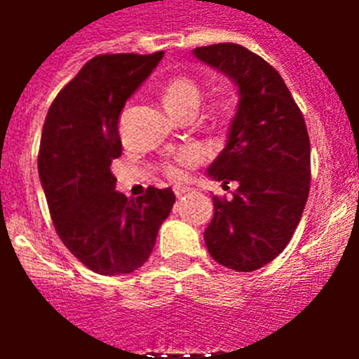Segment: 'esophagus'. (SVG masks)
I'll use <instances>...</instances> for the list:
<instances>
[{"label": "esophagus", "mask_w": 359, "mask_h": 359, "mask_svg": "<svg viewBox=\"0 0 359 359\" xmlns=\"http://www.w3.org/2000/svg\"><path fill=\"white\" fill-rule=\"evenodd\" d=\"M186 191H188V188H177V190H175V196L182 197L186 194Z\"/></svg>", "instance_id": "34e87169"}]
</instances>
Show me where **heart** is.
I'll return each instance as SVG.
<instances>
[{"label":"heart","instance_id":"1","mask_svg":"<svg viewBox=\"0 0 359 359\" xmlns=\"http://www.w3.org/2000/svg\"><path fill=\"white\" fill-rule=\"evenodd\" d=\"M162 98L165 108L173 115L180 117V115L190 114V111H197L203 100V93L201 87L197 86V81L191 80L190 76H173L163 83ZM197 160H199V152L194 151V149H186V151L179 152L175 160L165 163L163 171L169 179L179 180L186 165L196 163Z\"/></svg>","mask_w":359,"mask_h":359}]
</instances>
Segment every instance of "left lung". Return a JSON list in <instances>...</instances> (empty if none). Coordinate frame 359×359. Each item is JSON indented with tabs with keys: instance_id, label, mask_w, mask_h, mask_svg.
<instances>
[{
	"instance_id": "1",
	"label": "left lung",
	"mask_w": 359,
	"mask_h": 359,
	"mask_svg": "<svg viewBox=\"0 0 359 359\" xmlns=\"http://www.w3.org/2000/svg\"><path fill=\"white\" fill-rule=\"evenodd\" d=\"M194 55L229 76L240 97L227 145L208 168V177L238 188L229 201L212 197L205 244L222 266L253 272L287 248L300 224L311 180L306 121L278 70L248 48L222 42Z\"/></svg>"
}]
</instances>
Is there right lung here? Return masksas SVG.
<instances>
[{
	"label": "right lung",
	"mask_w": 359,
	"mask_h": 359,
	"mask_svg": "<svg viewBox=\"0 0 359 359\" xmlns=\"http://www.w3.org/2000/svg\"><path fill=\"white\" fill-rule=\"evenodd\" d=\"M163 52L106 53L87 61L48 109L39 177L55 231L72 255L100 276L137 270L151 257L175 203L171 188L149 186L132 199L115 190L119 115Z\"/></svg>",
	"instance_id": "1"
}]
</instances>
